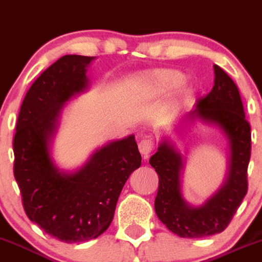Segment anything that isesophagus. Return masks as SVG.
<instances>
[{
    "instance_id": "esophagus-1",
    "label": "esophagus",
    "mask_w": 262,
    "mask_h": 262,
    "mask_svg": "<svg viewBox=\"0 0 262 262\" xmlns=\"http://www.w3.org/2000/svg\"><path fill=\"white\" fill-rule=\"evenodd\" d=\"M138 148H139V152L142 154L143 158H147V156L150 155L151 152H152L154 142H152V141H151V139L145 138V139H142L141 142H139Z\"/></svg>"
}]
</instances>
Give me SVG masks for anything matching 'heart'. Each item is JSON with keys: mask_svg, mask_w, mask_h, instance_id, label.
<instances>
[{"mask_svg": "<svg viewBox=\"0 0 262 262\" xmlns=\"http://www.w3.org/2000/svg\"><path fill=\"white\" fill-rule=\"evenodd\" d=\"M185 80V76L180 71L155 70L145 73L137 80V88L146 97H160L180 86Z\"/></svg>", "mask_w": 262, "mask_h": 262, "instance_id": "1", "label": "heart"}]
</instances>
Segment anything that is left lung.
I'll return each instance as SVG.
<instances>
[{"label": "left lung", "instance_id": "left-lung-1", "mask_svg": "<svg viewBox=\"0 0 262 262\" xmlns=\"http://www.w3.org/2000/svg\"><path fill=\"white\" fill-rule=\"evenodd\" d=\"M214 85L199 99L183 121L200 120L221 129L229 143L227 172L222 186L202 205H192L182 194L185 156L173 139L163 137L150 164L159 176L155 212L163 224L181 238H203L221 233L230 224L248 190L247 169L251 158V126L235 82L213 66Z\"/></svg>", "mask_w": 262, "mask_h": 262}]
</instances>
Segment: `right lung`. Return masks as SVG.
I'll return each instance as SVG.
<instances>
[{
	"instance_id": "right-lung-1",
	"label": "right lung",
	"mask_w": 262,
	"mask_h": 262,
	"mask_svg": "<svg viewBox=\"0 0 262 262\" xmlns=\"http://www.w3.org/2000/svg\"><path fill=\"white\" fill-rule=\"evenodd\" d=\"M93 60L64 55L41 73L21 103L13 143L14 176L27 216L66 243L92 241L108 229L120 192L142 161L133 134L97 148L71 172L51 156L63 107L89 89Z\"/></svg>"
}]
</instances>
